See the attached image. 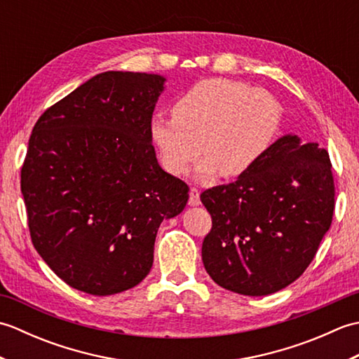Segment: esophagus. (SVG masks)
<instances>
[{
	"label": "esophagus",
	"instance_id": "obj_1",
	"mask_svg": "<svg viewBox=\"0 0 359 359\" xmlns=\"http://www.w3.org/2000/svg\"><path fill=\"white\" fill-rule=\"evenodd\" d=\"M188 203L191 205V207H197V205L201 203V193H199V189H197V188H191V189H189V201H188Z\"/></svg>",
	"mask_w": 359,
	"mask_h": 359
}]
</instances>
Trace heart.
I'll return each mask as SVG.
<instances>
[{
  "mask_svg": "<svg viewBox=\"0 0 359 359\" xmlns=\"http://www.w3.org/2000/svg\"><path fill=\"white\" fill-rule=\"evenodd\" d=\"M171 114L172 118L151 121L160 162L168 172L184 175L202 149L197 177L203 180L219 171L224 177L247 172L270 148L280 121L271 94L220 77L196 83L175 100Z\"/></svg>",
  "mask_w": 359,
  "mask_h": 359,
  "instance_id": "b5f03b06",
  "label": "heart"
}]
</instances>
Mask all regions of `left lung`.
Segmentation results:
<instances>
[{"label":"left lung","mask_w":359,"mask_h":359,"mask_svg":"<svg viewBox=\"0 0 359 359\" xmlns=\"http://www.w3.org/2000/svg\"><path fill=\"white\" fill-rule=\"evenodd\" d=\"M201 201L212 219L202 243L211 279L245 296L276 293L306 271L330 228L329 152L287 134L231 184L205 189Z\"/></svg>","instance_id":"8db88e82"}]
</instances>
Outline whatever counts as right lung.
Returning a JSON list of instances; mask_svg holds the SVG:
<instances>
[{
	"instance_id": "obj_1",
	"label": "right lung",
	"mask_w": 359,
	"mask_h": 359,
	"mask_svg": "<svg viewBox=\"0 0 359 359\" xmlns=\"http://www.w3.org/2000/svg\"><path fill=\"white\" fill-rule=\"evenodd\" d=\"M163 89L157 74H98L34 126L21 168L30 238L80 292L109 296L140 284L160 224L188 202V185L160 168L151 143Z\"/></svg>"
}]
</instances>
